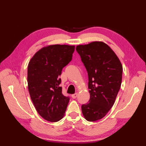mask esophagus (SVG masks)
<instances>
[{
  "instance_id": "obj_1",
  "label": "esophagus",
  "mask_w": 146,
  "mask_h": 146,
  "mask_svg": "<svg viewBox=\"0 0 146 146\" xmlns=\"http://www.w3.org/2000/svg\"><path fill=\"white\" fill-rule=\"evenodd\" d=\"M77 96H78V94H77V93H75V94H73L72 95H71V97L75 99V98H76L77 97Z\"/></svg>"
}]
</instances>
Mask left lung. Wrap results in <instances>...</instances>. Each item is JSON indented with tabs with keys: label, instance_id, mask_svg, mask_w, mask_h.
Returning <instances> with one entry per match:
<instances>
[{
	"label": "left lung",
	"instance_id": "8db88e82",
	"mask_svg": "<svg viewBox=\"0 0 146 146\" xmlns=\"http://www.w3.org/2000/svg\"><path fill=\"white\" fill-rule=\"evenodd\" d=\"M76 50L88 76L90 95L88 103L82 105L83 115L90 122L100 120L112 107L122 78V66L109 46L95 41L78 45Z\"/></svg>",
	"mask_w": 146,
	"mask_h": 146
}]
</instances>
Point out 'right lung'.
Instances as JSON below:
<instances>
[{
    "mask_svg": "<svg viewBox=\"0 0 146 146\" xmlns=\"http://www.w3.org/2000/svg\"><path fill=\"white\" fill-rule=\"evenodd\" d=\"M75 46L51 45L34 55L27 68L31 98L38 113L46 120L58 122L63 117L70 97L62 94L60 75L72 60Z\"/></svg>",
    "mask_w": 146,
    "mask_h": 146,
    "instance_id": "obj_1",
    "label": "right lung"
}]
</instances>
